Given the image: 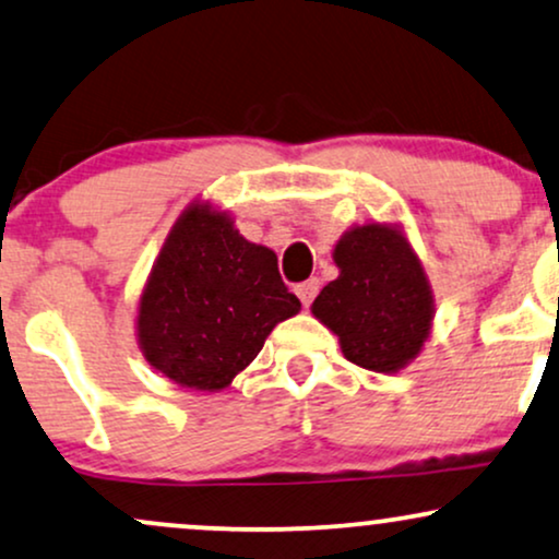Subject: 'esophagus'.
I'll list each match as a JSON object with an SVG mask.
<instances>
[{
    "label": "esophagus",
    "instance_id": "obj_1",
    "mask_svg": "<svg viewBox=\"0 0 559 559\" xmlns=\"http://www.w3.org/2000/svg\"><path fill=\"white\" fill-rule=\"evenodd\" d=\"M318 288H320L318 278H309V281H305V284H299L297 288H294V292H297L301 305L309 307V305H312V299L318 297Z\"/></svg>",
    "mask_w": 559,
    "mask_h": 559
}]
</instances>
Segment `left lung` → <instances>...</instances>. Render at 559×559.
Wrapping results in <instances>:
<instances>
[{
  "mask_svg": "<svg viewBox=\"0 0 559 559\" xmlns=\"http://www.w3.org/2000/svg\"><path fill=\"white\" fill-rule=\"evenodd\" d=\"M338 278L312 301V314L338 335L354 365L393 374L432 335L435 294L401 224L352 226L333 247Z\"/></svg>",
  "mask_w": 559,
  "mask_h": 559,
  "instance_id": "1",
  "label": "left lung"
}]
</instances>
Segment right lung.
Wrapping results in <instances>:
<instances>
[{"label": "right lung", "instance_id": "right-lung-1", "mask_svg": "<svg viewBox=\"0 0 559 559\" xmlns=\"http://www.w3.org/2000/svg\"><path fill=\"white\" fill-rule=\"evenodd\" d=\"M299 309L271 247L241 237L228 211L192 200L140 292L134 333L156 372L179 388L218 393Z\"/></svg>", "mask_w": 559, "mask_h": 559}]
</instances>
